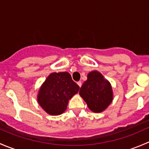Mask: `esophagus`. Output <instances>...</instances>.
Segmentation results:
<instances>
[{"instance_id": "obj_1", "label": "esophagus", "mask_w": 149, "mask_h": 149, "mask_svg": "<svg viewBox=\"0 0 149 149\" xmlns=\"http://www.w3.org/2000/svg\"><path fill=\"white\" fill-rule=\"evenodd\" d=\"M77 84H78V85L79 86V87H81V85H82V83H81V81H78V82H77Z\"/></svg>"}]
</instances>
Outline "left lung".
I'll return each mask as SVG.
<instances>
[{
	"label": "left lung",
	"instance_id": "left-lung-1",
	"mask_svg": "<svg viewBox=\"0 0 149 149\" xmlns=\"http://www.w3.org/2000/svg\"><path fill=\"white\" fill-rule=\"evenodd\" d=\"M79 94L94 112L104 110L112 101V90L110 84L97 71H91L87 76Z\"/></svg>",
	"mask_w": 149,
	"mask_h": 149
}]
</instances>
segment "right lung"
<instances>
[{"label": "right lung", "instance_id": "obj_1", "mask_svg": "<svg viewBox=\"0 0 149 149\" xmlns=\"http://www.w3.org/2000/svg\"><path fill=\"white\" fill-rule=\"evenodd\" d=\"M79 88L68 72L52 73L39 91L38 102L49 115H61L67 108L68 100Z\"/></svg>", "mask_w": 149, "mask_h": 149}]
</instances>
